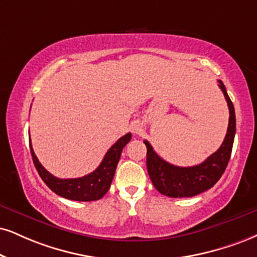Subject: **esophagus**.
<instances>
[{
    "label": "esophagus",
    "instance_id": "34e87169",
    "mask_svg": "<svg viewBox=\"0 0 257 257\" xmlns=\"http://www.w3.org/2000/svg\"><path fill=\"white\" fill-rule=\"evenodd\" d=\"M131 128L134 131V134L141 135L143 132V122L139 121V120H136V121L131 123Z\"/></svg>",
    "mask_w": 257,
    "mask_h": 257
}]
</instances>
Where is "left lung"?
Listing matches in <instances>:
<instances>
[{"instance_id":"obj_1","label":"left lung","mask_w":257,"mask_h":257,"mask_svg":"<svg viewBox=\"0 0 257 257\" xmlns=\"http://www.w3.org/2000/svg\"><path fill=\"white\" fill-rule=\"evenodd\" d=\"M219 88L229 106V126L223 144L204 162L193 167H177L166 162L155 153L148 141L147 168L151 182L158 192L170 198H189L200 194L216 185L229 163L236 134V115L232 101L226 93L225 85L220 80Z\"/></svg>"}]
</instances>
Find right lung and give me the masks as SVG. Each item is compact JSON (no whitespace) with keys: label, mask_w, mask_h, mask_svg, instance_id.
<instances>
[{"label":"right lung","mask_w":257,"mask_h":257,"mask_svg":"<svg viewBox=\"0 0 257 257\" xmlns=\"http://www.w3.org/2000/svg\"><path fill=\"white\" fill-rule=\"evenodd\" d=\"M131 137L132 135L127 134L119 138L118 142L113 144L107 151L102 162L93 173L85 176L77 177V179H59V177L53 176L38 161L33 148H32L31 138L30 149L38 174L51 191L63 196V198L69 199V200L94 201L99 200L108 192L114 174H115L116 166H118L120 156H121L122 149L131 141Z\"/></svg>","instance_id":"1"}]
</instances>
